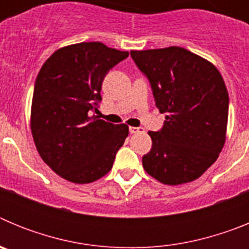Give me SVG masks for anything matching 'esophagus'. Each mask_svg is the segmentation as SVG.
<instances>
[{
	"label": "esophagus",
	"mask_w": 249,
	"mask_h": 249,
	"mask_svg": "<svg viewBox=\"0 0 249 249\" xmlns=\"http://www.w3.org/2000/svg\"><path fill=\"white\" fill-rule=\"evenodd\" d=\"M129 132L131 133H143L144 129L142 127H129Z\"/></svg>",
	"instance_id": "obj_1"
}]
</instances>
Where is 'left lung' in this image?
<instances>
[{"instance_id": "8db88e82", "label": "left lung", "mask_w": 249, "mask_h": 249, "mask_svg": "<svg viewBox=\"0 0 249 249\" xmlns=\"http://www.w3.org/2000/svg\"><path fill=\"white\" fill-rule=\"evenodd\" d=\"M148 78L156 106L167 113L163 127L149 131L146 172L164 184L201 177L218 158L226 141L228 92L221 73L207 59L182 47L131 51Z\"/></svg>"}]
</instances>
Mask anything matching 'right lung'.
<instances>
[{
	"label": "right lung",
	"instance_id": "add662e5",
	"mask_svg": "<svg viewBox=\"0 0 249 249\" xmlns=\"http://www.w3.org/2000/svg\"><path fill=\"white\" fill-rule=\"evenodd\" d=\"M127 57L101 42H82L57 50L39 70L31 131L45 163L67 181L91 183L107 175L128 136L127 124L91 117L106 74Z\"/></svg>",
	"mask_w": 249,
	"mask_h": 249
}]
</instances>
